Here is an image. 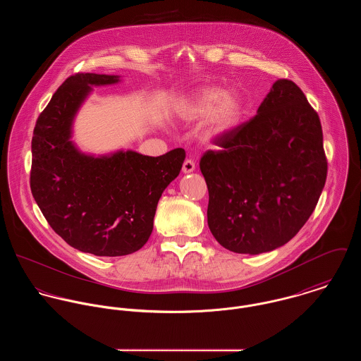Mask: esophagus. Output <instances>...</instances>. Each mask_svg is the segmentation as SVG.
<instances>
[{"instance_id":"1","label":"esophagus","mask_w":361,"mask_h":361,"mask_svg":"<svg viewBox=\"0 0 361 361\" xmlns=\"http://www.w3.org/2000/svg\"><path fill=\"white\" fill-rule=\"evenodd\" d=\"M195 162L192 161V159H186L185 162H183V166H182V172L183 173H192L193 171H195Z\"/></svg>"}]
</instances>
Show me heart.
Masks as SVG:
<instances>
[{
    "label": "heart",
    "instance_id": "1",
    "mask_svg": "<svg viewBox=\"0 0 361 361\" xmlns=\"http://www.w3.org/2000/svg\"><path fill=\"white\" fill-rule=\"evenodd\" d=\"M176 111L189 121L208 118L207 139L215 140L238 129L242 122L245 102L238 92H226L222 87H206L179 104Z\"/></svg>",
    "mask_w": 361,
    "mask_h": 361
}]
</instances>
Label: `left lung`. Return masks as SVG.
Here are the masks:
<instances>
[{
    "label": "left lung",
    "mask_w": 361,
    "mask_h": 361,
    "mask_svg": "<svg viewBox=\"0 0 361 361\" xmlns=\"http://www.w3.org/2000/svg\"><path fill=\"white\" fill-rule=\"evenodd\" d=\"M202 157L208 228L216 242L256 256L288 243L307 222L326 179L318 114L278 79L257 114Z\"/></svg>",
    "instance_id": "left-lung-1"
}]
</instances>
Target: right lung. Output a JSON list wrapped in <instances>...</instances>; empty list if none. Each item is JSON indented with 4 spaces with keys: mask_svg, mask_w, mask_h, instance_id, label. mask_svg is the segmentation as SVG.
Segmentation results:
<instances>
[{
    "mask_svg": "<svg viewBox=\"0 0 361 361\" xmlns=\"http://www.w3.org/2000/svg\"><path fill=\"white\" fill-rule=\"evenodd\" d=\"M119 82L118 75L71 76L40 114L32 139L30 188L37 206L68 245L104 257L146 245L158 200L185 161L183 149L149 157L123 149L89 154L76 146L73 123L93 87Z\"/></svg>",
    "mask_w": 361,
    "mask_h": 361,
    "instance_id": "add662e5",
    "label": "right lung"
}]
</instances>
